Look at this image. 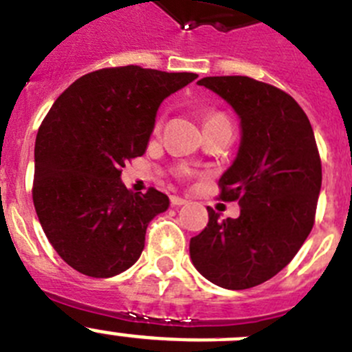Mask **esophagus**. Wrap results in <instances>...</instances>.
<instances>
[{
	"label": "esophagus",
	"mask_w": 352,
	"mask_h": 352,
	"mask_svg": "<svg viewBox=\"0 0 352 352\" xmlns=\"http://www.w3.org/2000/svg\"><path fill=\"white\" fill-rule=\"evenodd\" d=\"M186 199H183V197H178V195H173V197H170V204L173 206H183V204H186Z\"/></svg>",
	"instance_id": "esophagus-1"
}]
</instances>
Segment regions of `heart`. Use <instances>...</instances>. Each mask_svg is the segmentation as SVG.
I'll use <instances>...</instances> for the list:
<instances>
[{"mask_svg": "<svg viewBox=\"0 0 352 352\" xmlns=\"http://www.w3.org/2000/svg\"><path fill=\"white\" fill-rule=\"evenodd\" d=\"M209 120H225V117L223 115H211V117H209L206 122H209Z\"/></svg>", "mask_w": 352, "mask_h": 352, "instance_id": "heart-1", "label": "heart"}]
</instances>
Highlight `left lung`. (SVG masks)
Here are the masks:
<instances>
[{
  "label": "left lung",
  "instance_id": "1",
  "mask_svg": "<svg viewBox=\"0 0 352 352\" xmlns=\"http://www.w3.org/2000/svg\"><path fill=\"white\" fill-rule=\"evenodd\" d=\"M199 85L228 102L241 120L237 157L223 173L221 201H239V218L190 239L195 269L216 286L246 289L285 269L314 225L321 159L304 109L289 94L250 76H206Z\"/></svg>",
  "mask_w": 352,
  "mask_h": 352
}]
</instances>
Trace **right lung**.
<instances>
[{"label": "right lung", "instance_id": "obj_1", "mask_svg": "<svg viewBox=\"0 0 352 352\" xmlns=\"http://www.w3.org/2000/svg\"><path fill=\"white\" fill-rule=\"evenodd\" d=\"M195 78L106 67L71 83L52 104L34 144L33 202L67 265L113 277L138 262L148 223L169 208V197L127 190L122 167L146 151L160 102Z\"/></svg>", "mask_w": 352, "mask_h": 352}]
</instances>
